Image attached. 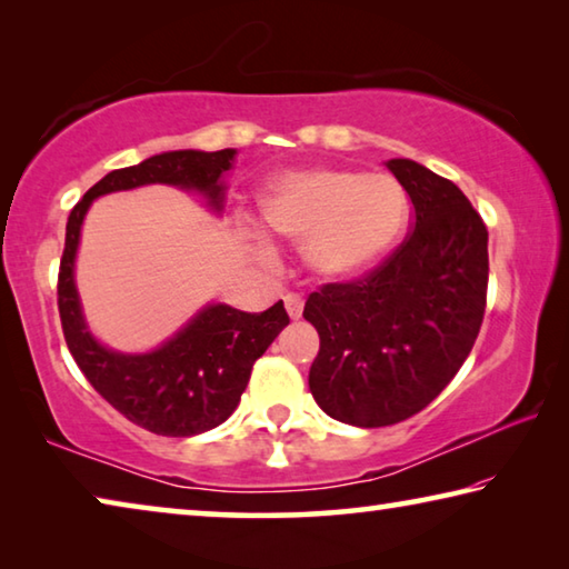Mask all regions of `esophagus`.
<instances>
[{"instance_id":"esophagus-1","label":"esophagus","mask_w":569,"mask_h":569,"mask_svg":"<svg viewBox=\"0 0 569 569\" xmlns=\"http://www.w3.org/2000/svg\"><path fill=\"white\" fill-rule=\"evenodd\" d=\"M286 311H288V316H291V319L296 321V319H301V313H303V298L298 296V293H288L286 298Z\"/></svg>"}]
</instances>
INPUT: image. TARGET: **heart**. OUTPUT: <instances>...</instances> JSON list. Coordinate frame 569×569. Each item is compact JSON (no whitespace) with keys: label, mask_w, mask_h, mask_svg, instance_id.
Here are the masks:
<instances>
[{"label":"heart","mask_w":569,"mask_h":569,"mask_svg":"<svg viewBox=\"0 0 569 569\" xmlns=\"http://www.w3.org/2000/svg\"><path fill=\"white\" fill-rule=\"evenodd\" d=\"M263 223L288 240H303V261L329 281L377 266L397 246L409 220V196L389 172L313 168L283 172L261 196ZM268 253L261 233H250Z\"/></svg>","instance_id":"obj_1"}]
</instances>
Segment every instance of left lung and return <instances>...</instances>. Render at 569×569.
<instances>
[{"instance_id":"1","label":"left lung","mask_w":569,"mask_h":569,"mask_svg":"<svg viewBox=\"0 0 569 569\" xmlns=\"http://www.w3.org/2000/svg\"><path fill=\"white\" fill-rule=\"evenodd\" d=\"M387 168L411 200L409 236L373 271L323 283L303 308L321 339L313 399L363 429L429 407L467 361L487 306V226L465 192L407 158Z\"/></svg>"}]
</instances>
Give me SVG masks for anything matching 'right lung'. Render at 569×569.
<instances>
[{"label":"right lung","instance_id":"add662e5","mask_svg":"<svg viewBox=\"0 0 569 569\" xmlns=\"http://www.w3.org/2000/svg\"><path fill=\"white\" fill-rule=\"evenodd\" d=\"M236 150H176L120 168L84 192L67 218L64 250L57 276V306L72 359L94 391L124 419L160 437H196L223 423L246 391L253 363L288 326L283 301L263 313L226 303L206 306L186 329L150 353H118L94 341L82 319L74 288V253L84 213L94 198L150 182L200 190L216 210L223 208V172Z\"/></svg>","mask_w":569,"mask_h":569}]
</instances>
